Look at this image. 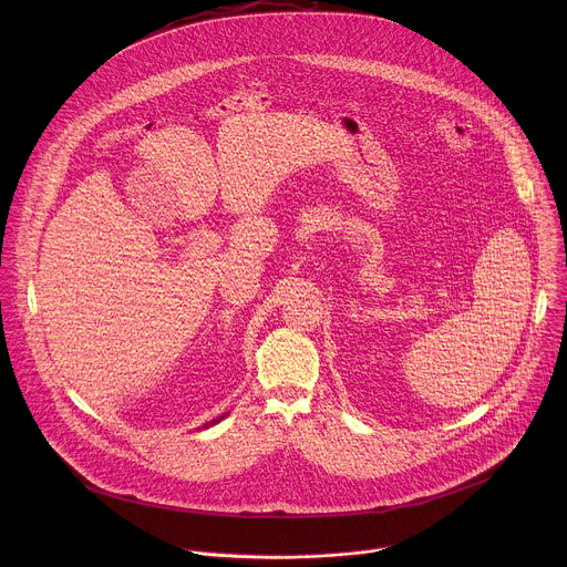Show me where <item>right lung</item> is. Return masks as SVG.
Instances as JSON below:
<instances>
[{"label": "right lung", "mask_w": 567, "mask_h": 567, "mask_svg": "<svg viewBox=\"0 0 567 567\" xmlns=\"http://www.w3.org/2000/svg\"><path fill=\"white\" fill-rule=\"evenodd\" d=\"M227 414H229V412H225V414H223V416H218V419H214V421H209V423H205V425H203V427H209V425H216V423H218V421H223V419H225V416H227Z\"/></svg>", "instance_id": "add662e5"}]
</instances>
